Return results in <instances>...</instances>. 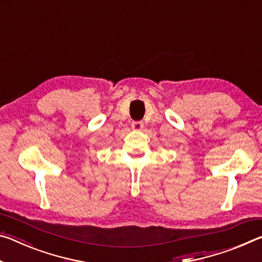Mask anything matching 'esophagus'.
<instances>
[{"label": "esophagus", "instance_id": "esophagus-1", "mask_svg": "<svg viewBox=\"0 0 262 262\" xmlns=\"http://www.w3.org/2000/svg\"><path fill=\"white\" fill-rule=\"evenodd\" d=\"M132 128L134 129L135 132H141L143 129V122L141 121H134L132 123Z\"/></svg>", "mask_w": 262, "mask_h": 262}]
</instances>
